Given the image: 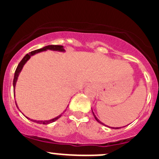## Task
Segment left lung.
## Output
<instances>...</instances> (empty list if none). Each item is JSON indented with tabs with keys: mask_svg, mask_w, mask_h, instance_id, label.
<instances>
[{
	"mask_svg": "<svg viewBox=\"0 0 159 159\" xmlns=\"http://www.w3.org/2000/svg\"><path fill=\"white\" fill-rule=\"evenodd\" d=\"M92 113H93V115H94V117H95V119H96V121H97V122H98V123H100V124H102V125H104V126H107V125H105V124H104V123H102V122H101V121H100V120H99V119H97V117H96V116H95V114H94L93 111H92ZM110 128H112V129H119V128H121V127H110Z\"/></svg>",
	"mask_w": 159,
	"mask_h": 159,
	"instance_id": "left-lung-1",
	"label": "left lung"
}]
</instances>
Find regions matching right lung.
<instances>
[{
    "instance_id": "1",
    "label": "right lung",
    "mask_w": 159,
    "mask_h": 159,
    "mask_svg": "<svg viewBox=\"0 0 159 159\" xmlns=\"http://www.w3.org/2000/svg\"><path fill=\"white\" fill-rule=\"evenodd\" d=\"M47 50H52V51L62 52H65V50H64V46H62V45H48V46H45V47L42 48L37 49V50H35V51L31 52H29V54L25 55V57H24V58L21 60V61L19 63V64H18L17 67H16V71H15V74H14V79H13L14 93H15V87H16V81H17L18 76H19L20 73V71H21L24 65L26 64V62H27L28 60L31 58V57H32V56H34V55L36 54V53L41 52L47 51ZM16 107H17V105H16ZM17 108H18V107H17ZM62 116V115H60V116H58L57 117L54 118V119H50V120L40 121V120H33V119H31V121L35 122V123H40V124H48V123H53V122H55L56 120H57L59 118H60V116ZM26 118H27L28 119H30L29 118H28V117H26Z\"/></svg>"
}]
</instances>
